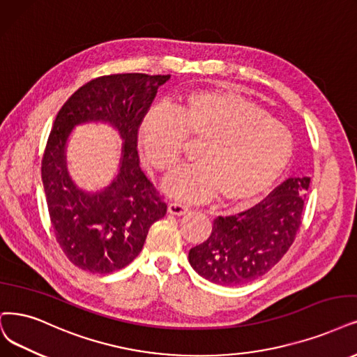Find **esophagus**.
Returning a JSON list of instances; mask_svg holds the SVG:
<instances>
[{
    "instance_id": "esophagus-1",
    "label": "esophagus",
    "mask_w": 357,
    "mask_h": 357,
    "mask_svg": "<svg viewBox=\"0 0 357 357\" xmlns=\"http://www.w3.org/2000/svg\"><path fill=\"white\" fill-rule=\"evenodd\" d=\"M167 212L170 215H175V216H183L190 212V208H188V206H183L179 203H170L167 206Z\"/></svg>"
}]
</instances>
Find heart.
Wrapping results in <instances>:
<instances>
[{"mask_svg": "<svg viewBox=\"0 0 357 357\" xmlns=\"http://www.w3.org/2000/svg\"><path fill=\"white\" fill-rule=\"evenodd\" d=\"M185 135L204 138L197 150L200 162L170 174L163 188L188 203L219 195L228 204L259 199L281 178L294 149L287 125L232 91H195L174 112L151 109L138 130L145 158L162 172L181 160Z\"/></svg>", "mask_w": 357, "mask_h": 357, "instance_id": "b5f03b06", "label": "heart"}]
</instances>
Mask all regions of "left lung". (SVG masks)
Wrapping results in <instances>:
<instances>
[{"label":"left lung","instance_id":"left-lung-1","mask_svg":"<svg viewBox=\"0 0 357 357\" xmlns=\"http://www.w3.org/2000/svg\"><path fill=\"white\" fill-rule=\"evenodd\" d=\"M310 178H288L265 202L236 216H219L208 238L190 250L192 269L218 285H241L269 272L301 225Z\"/></svg>","mask_w":357,"mask_h":357}]
</instances>
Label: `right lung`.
<instances>
[{
	"mask_svg": "<svg viewBox=\"0 0 357 357\" xmlns=\"http://www.w3.org/2000/svg\"><path fill=\"white\" fill-rule=\"evenodd\" d=\"M169 79L144 73L92 79L64 102L52 123L43 185L56 240L77 268L91 273L125 268L139 255L150 227L166 215V203L141 170L137 138L157 89ZM86 123L107 124L123 139L118 174L96 192L73 181L65 155L73 129Z\"/></svg>",
	"mask_w": 357,
	"mask_h": 357,
	"instance_id": "1",
	"label": "right lung"
}]
</instances>
